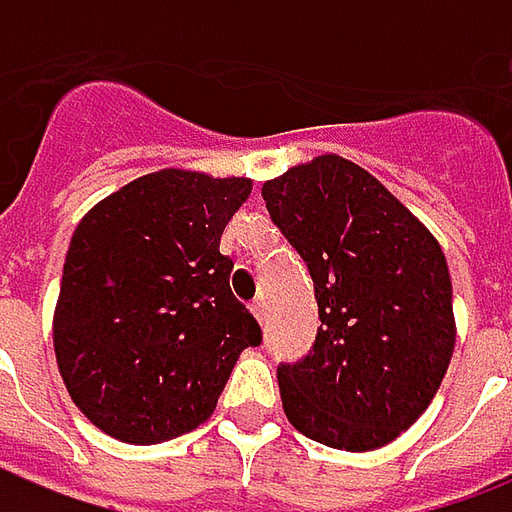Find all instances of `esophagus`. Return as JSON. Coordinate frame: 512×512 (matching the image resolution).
Masks as SVG:
<instances>
[{
  "instance_id": "1",
  "label": "esophagus",
  "mask_w": 512,
  "mask_h": 512,
  "mask_svg": "<svg viewBox=\"0 0 512 512\" xmlns=\"http://www.w3.org/2000/svg\"><path fill=\"white\" fill-rule=\"evenodd\" d=\"M252 314L257 316V322H266V302L263 300L252 302Z\"/></svg>"
}]
</instances>
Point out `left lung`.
I'll return each instance as SVG.
<instances>
[{"mask_svg": "<svg viewBox=\"0 0 512 512\" xmlns=\"http://www.w3.org/2000/svg\"><path fill=\"white\" fill-rule=\"evenodd\" d=\"M263 201L311 271L322 322L308 356L277 367L285 417L322 446H387L429 409L454 353L440 243L342 156L285 170Z\"/></svg>", "mask_w": 512, "mask_h": 512, "instance_id": "obj_1", "label": "left lung"}]
</instances>
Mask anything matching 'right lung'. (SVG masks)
Returning <instances> with one entry per match:
<instances>
[{"instance_id":"obj_1","label":"right lung","mask_w":512,"mask_h":512,"mask_svg":"<svg viewBox=\"0 0 512 512\" xmlns=\"http://www.w3.org/2000/svg\"><path fill=\"white\" fill-rule=\"evenodd\" d=\"M249 179L159 170L83 215L52 319L58 370L97 429L154 446L201 426L263 333L229 288L221 232Z\"/></svg>"}]
</instances>
